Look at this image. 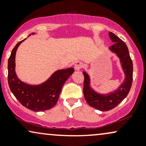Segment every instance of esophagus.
<instances>
[{
  "label": "esophagus",
  "mask_w": 146,
  "mask_h": 146,
  "mask_svg": "<svg viewBox=\"0 0 146 146\" xmlns=\"http://www.w3.org/2000/svg\"><path fill=\"white\" fill-rule=\"evenodd\" d=\"M82 66H83V64L82 62H80V61L76 62L75 64V66H74L75 70V71H80Z\"/></svg>",
  "instance_id": "obj_1"
}]
</instances>
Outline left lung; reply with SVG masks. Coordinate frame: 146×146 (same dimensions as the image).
I'll list each match as a JSON object with an SVG mask.
<instances>
[{
  "label": "left lung",
  "mask_w": 146,
  "mask_h": 146,
  "mask_svg": "<svg viewBox=\"0 0 146 146\" xmlns=\"http://www.w3.org/2000/svg\"><path fill=\"white\" fill-rule=\"evenodd\" d=\"M109 37L114 44L109 48L110 52L114 53L119 60L124 79L116 90L108 93H98L90 86V77L86 71L83 72L84 95L87 103L93 108L101 111H108L116 107L128 95L132 83L133 65L129 54L128 48L123 41L109 32Z\"/></svg>",
  "instance_id": "obj_1"
}]
</instances>
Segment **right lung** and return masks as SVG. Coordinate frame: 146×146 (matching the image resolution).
I'll return each instance as SVG.
<instances>
[{
  "mask_svg": "<svg viewBox=\"0 0 146 146\" xmlns=\"http://www.w3.org/2000/svg\"><path fill=\"white\" fill-rule=\"evenodd\" d=\"M25 40L26 38L14 46L8 60V84L10 90L18 102L28 109L35 112L49 110L58 102L64 84L73 74L74 68L58 70L39 84H29L21 81L16 73V54L18 46Z\"/></svg>",
  "mask_w": 146,
  "mask_h": 146,
  "instance_id": "add662e5",
  "label": "right lung"
}]
</instances>
